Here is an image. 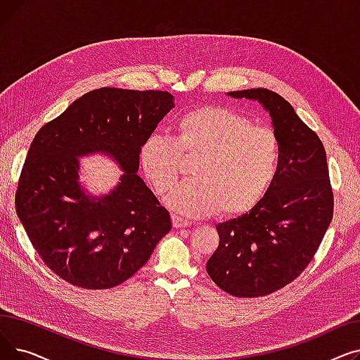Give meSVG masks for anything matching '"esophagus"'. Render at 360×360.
<instances>
[{"label":"esophagus","instance_id":"34e87169","mask_svg":"<svg viewBox=\"0 0 360 360\" xmlns=\"http://www.w3.org/2000/svg\"><path fill=\"white\" fill-rule=\"evenodd\" d=\"M172 224H174V228H176V229H181V228H186V226H190V224H191V221L174 214V216H172Z\"/></svg>","mask_w":360,"mask_h":360}]
</instances>
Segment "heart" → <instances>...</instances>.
<instances>
[{
  "label": "heart",
  "mask_w": 360,
  "mask_h": 360,
  "mask_svg": "<svg viewBox=\"0 0 360 360\" xmlns=\"http://www.w3.org/2000/svg\"><path fill=\"white\" fill-rule=\"evenodd\" d=\"M194 178L178 184L169 209L202 217L217 212L242 216L266 198L277 178L281 143L270 127L224 106H200L175 124V136H148L140 146L141 172L163 195L176 182L184 159H193Z\"/></svg>",
  "instance_id": "1"
}]
</instances>
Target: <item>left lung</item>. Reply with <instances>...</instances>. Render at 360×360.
<instances>
[{
	"mask_svg": "<svg viewBox=\"0 0 360 360\" xmlns=\"http://www.w3.org/2000/svg\"><path fill=\"white\" fill-rule=\"evenodd\" d=\"M262 103L281 143V162L271 190L247 214L219 223V247L207 261L216 285L236 297L274 293L312 261L334 212L327 155L316 132L292 105L267 89L231 91Z\"/></svg>",
	"mask_w": 360,
	"mask_h": 360,
	"instance_id": "1",
	"label": "left lung"
}]
</instances>
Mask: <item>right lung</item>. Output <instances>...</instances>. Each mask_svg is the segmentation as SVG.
Instances as JSON below:
<instances>
[{
    "instance_id": "obj_1",
    "label": "right lung",
    "mask_w": 360,
    "mask_h": 360,
    "mask_svg": "<svg viewBox=\"0 0 360 360\" xmlns=\"http://www.w3.org/2000/svg\"><path fill=\"white\" fill-rule=\"evenodd\" d=\"M172 108L169 91L102 87L37 131L18 178L15 212L45 266L70 285H121L172 228L169 212L137 175L141 143ZM94 150L124 170L116 190L101 199L78 185V156Z\"/></svg>"
}]
</instances>
